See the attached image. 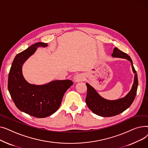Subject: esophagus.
<instances>
[{
  "label": "esophagus",
  "instance_id": "esophagus-1",
  "mask_svg": "<svg viewBox=\"0 0 148 148\" xmlns=\"http://www.w3.org/2000/svg\"><path fill=\"white\" fill-rule=\"evenodd\" d=\"M84 79V77L82 74H77L74 77V80L75 82H79L83 81Z\"/></svg>",
  "mask_w": 148,
  "mask_h": 148
}]
</instances>
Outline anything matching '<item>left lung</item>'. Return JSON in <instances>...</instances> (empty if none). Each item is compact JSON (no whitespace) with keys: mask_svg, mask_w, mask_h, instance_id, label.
<instances>
[{"mask_svg":"<svg viewBox=\"0 0 148 148\" xmlns=\"http://www.w3.org/2000/svg\"><path fill=\"white\" fill-rule=\"evenodd\" d=\"M112 55L113 57L126 59L131 62L133 73L135 74L134 80L133 87L127 95L114 101H108L101 97L94 88L88 83L86 84L87 86L86 103L88 107L93 113L103 117H111L127 110L134 101L138 87L137 74L131 58L127 53L121 51L117 47L114 49Z\"/></svg>","mask_w":148,"mask_h":148,"instance_id":"left-lung-1","label":"left lung"}]
</instances>
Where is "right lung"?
<instances>
[{"label": "right lung", "instance_id": "right-lung-1", "mask_svg": "<svg viewBox=\"0 0 148 148\" xmlns=\"http://www.w3.org/2000/svg\"><path fill=\"white\" fill-rule=\"evenodd\" d=\"M40 46L45 47L47 44L36 42L15 57L9 73L8 89L20 110L34 117L43 118L58 110L64 94L73 82L69 80H55L44 85H35L26 81L22 75V65Z\"/></svg>", "mask_w": 148, "mask_h": 148}]
</instances>
